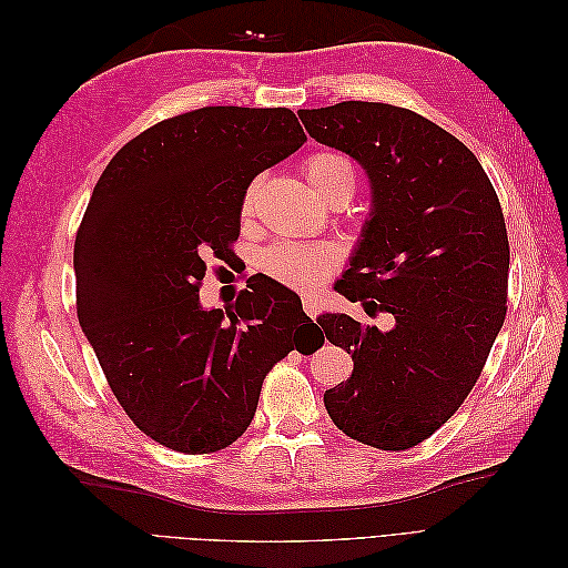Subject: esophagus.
<instances>
[{"instance_id":"1","label":"esophagus","mask_w":568,"mask_h":568,"mask_svg":"<svg viewBox=\"0 0 568 568\" xmlns=\"http://www.w3.org/2000/svg\"><path fill=\"white\" fill-rule=\"evenodd\" d=\"M320 307H322V303H320V298L315 294H303V311L307 315L317 317L320 315Z\"/></svg>"}]
</instances>
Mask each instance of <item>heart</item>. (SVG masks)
<instances>
[{"mask_svg":"<svg viewBox=\"0 0 568 568\" xmlns=\"http://www.w3.org/2000/svg\"><path fill=\"white\" fill-rule=\"evenodd\" d=\"M305 178L311 182L313 192L324 199L329 196L334 189L346 186L351 196L355 189V173L348 159L338 156V153H315L305 163ZM257 189L261 182H251L244 194L242 213L248 217L255 209ZM336 265V248L326 244H280L270 248L263 255V270L277 282L294 286V288H313L317 286L326 274Z\"/></svg>","mask_w":568,"mask_h":568,"instance_id":"heart-1","label":"heart"}]
</instances>
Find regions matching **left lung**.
I'll return each instance as SVG.
<instances>
[{
  "label": "left lung",
  "mask_w": 568,
  "mask_h": 568,
  "mask_svg": "<svg viewBox=\"0 0 568 568\" xmlns=\"http://www.w3.org/2000/svg\"><path fill=\"white\" fill-rule=\"evenodd\" d=\"M298 115L315 142L348 153L369 180V215L334 288L395 317L388 332L346 313L317 317L353 355L351 379L324 393V407L346 436L407 450L455 415L503 329L500 201L474 153L415 111L341 101Z\"/></svg>",
  "instance_id": "obj_1"
}]
</instances>
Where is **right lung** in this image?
<instances>
[{"label": "right lung", "mask_w": 568, "mask_h": 568, "mask_svg": "<svg viewBox=\"0 0 568 568\" xmlns=\"http://www.w3.org/2000/svg\"><path fill=\"white\" fill-rule=\"evenodd\" d=\"M305 142L291 109L205 106L136 134L94 186L73 253L78 320L128 417L170 450L232 445L270 367L317 329L274 280L230 311L199 301L251 182Z\"/></svg>", "instance_id": "1"}]
</instances>
